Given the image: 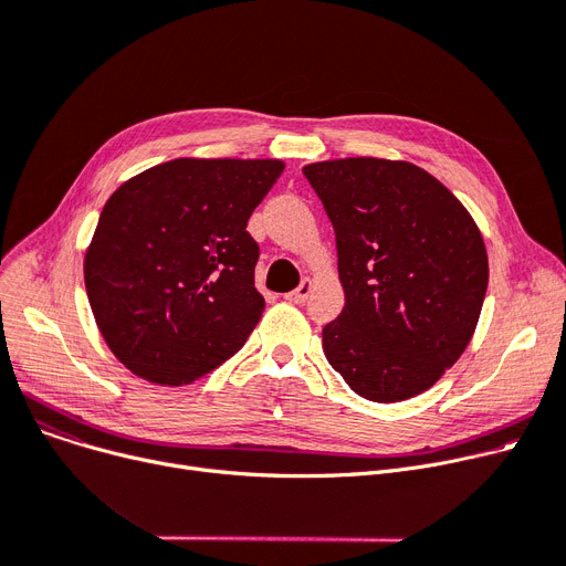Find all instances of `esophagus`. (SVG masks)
Here are the masks:
<instances>
[{"instance_id": "esophagus-1", "label": "esophagus", "mask_w": 566, "mask_h": 566, "mask_svg": "<svg viewBox=\"0 0 566 566\" xmlns=\"http://www.w3.org/2000/svg\"><path fill=\"white\" fill-rule=\"evenodd\" d=\"M312 289H314V282L312 280H303V284L298 289L286 293V301L293 303V305H303L307 301V295L312 293Z\"/></svg>"}]
</instances>
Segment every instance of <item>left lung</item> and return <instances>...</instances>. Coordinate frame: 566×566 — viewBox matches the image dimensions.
I'll return each mask as SVG.
<instances>
[{"label":"left lung","instance_id":"left-lung-1","mask_svg":"<svg viewBox=\"0 0 566 566\" xmlns=\"http://www.w3.org/2000/svg\"><path fill=\"white\" fill-rule=\"evenodd\" d=\"M337 235L342 314L323 353L376 403L427 392L470 344L489 286L482 231L436 176L406 160L303 167Z\"/></svg>","mask_w":566,"mask_h":566}]
</instances>
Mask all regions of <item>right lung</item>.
Returning a JSON list of instances; mask_svg holds the SVG:
<instances>
[{
	"mask_svg": "<svg viewBox=\"0 0 566 566\" xmlns=\"http://www.w3.org/2000/svg\"><path fill=\"white\" fill-rule=\"evenodd\" d=\"M282 171L273 158H176L109 195L84 286L126 369L178 388L241 350L265 307L248 220Z\"/></svg>",
	"mask_w": 566,
	"mask_h": 566,
	"instance_id": "right-lung-1",
	"label": "right lung"
}]
</instances>
